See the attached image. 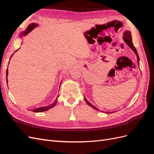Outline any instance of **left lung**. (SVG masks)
Segmentation results:
<instances>
[{"label":"left lung","instance_id":"8db88e82","mask_svg":"<svg viewBox=\"0 0 154 154\" xmlns=\"http://www.w3.org/2000/svg\"><path fill=\"white\" fill-rule=\"evenodd\" d=\"M123 39H124L125 42H126V44H127L129 46V47L134 51L135 54H136V56H137V62L139 63V60L138 53H137V50H136V48H135L134 45H133L132 40V36H131V33H130V31H126L124 32V34H123ZM85 101L87 103V104H88V105H90L91 107H92L93 109H96V110H100L99 109H97L96 108V107H95L94 105H92V104H91V103H89V102H88L85 98ZM102 112H103V111H102Z\"/></svg>","mask_w":154,"mask_h":154}]
</instances>
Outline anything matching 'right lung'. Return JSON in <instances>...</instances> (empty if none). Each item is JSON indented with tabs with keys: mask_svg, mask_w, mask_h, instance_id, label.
Instances as JSON below:
<instances>
[{
	"mask_svg": "<svg viewBox=\"0 0 154 154\" xmlns=\"http://www.w3.org/2000/svg\"><path fill=\"white\" fill-rule=\"evenodd\" d=\"M37 26V25L36 24H30L29 26H28V27H27V29L26 30V31L25 32H23L22 33V35H27L29 33V32H31L32 29H33L35 27H36ZM18 50V49H17ZM12 56H13V54H12ZM11 56V57H12ZM8 69H7V71H6V82H8V79H7V76H8ZM57 98L56 99V100L54 101V103H53L52 104H51V105H48V106H44V107H40V108H37V109H35V110H33L32 111L33 112H44V111H46V110H49V109H51V108H53V107L56 105V103H57Z\"/></svg>",
	"mask_w": 154,
	"mask_h": 154,
	"instance_id": "1",
	"label": "right lung"
}]
</instances>
